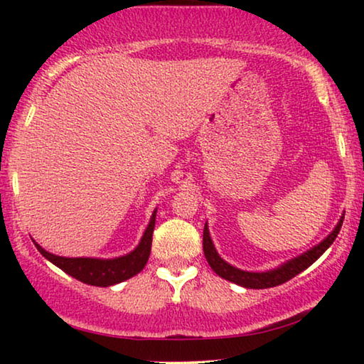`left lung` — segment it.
<instances>
[{"instance_id":"left-lung-1","label":"left lung","mask_w":364,"mask_h":364,"mask_svg":"<svg viewBox=\"0 0 364 364\" xmlns=\"http://www.w3.org/2000/svg\"><path fill=\"white\" fill-rule=\"evenodd\" d=\"M343 218L345 217L340 218V222L336 223V227L333 228V232L325 238V240L310 248L308 252L301 253V255L291 258V260L283 263V265L268 272H262V273L245 272V270H240V268L232 267L230 263H227L220 255H218L215 247H213L207 223L205 227H203V255H205L212 270L215 272L218 277L225 278L228 282L237 283V285L245 287V288H255V290H260V288H272V287L282 285V283L288 282L290 278L296 277L298 273H301L303 270H306L308 267L313 265V263H315L318 258H320L323 253L330 248L331 243L335 242V238L338 237L340 228L343 225Z\"/></svg>"}]
</instances>
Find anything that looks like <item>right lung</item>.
<instances>
[{
  "label": "right lung",
  "instance_id": "right-lung-1",
  "mask_svg": "<svg viewBox=\"0 0 364 364\" xmlns=\"http://www.w3.org/2000/svg\"><path fill=\"white\" fill-rule=\"evenodd\" d=\"M156 212L157 210H154L151 222H149L139 245L134 248L131 253L117 258L102 260V258L59 257L54 255V253L46 252L41 245H38L34 240L33 242L44 258H48L49 262L61 268L63 272H66L68 275L76 278V280L87 283V285L92 287H111L124 280H129V278L137 275V273L146 267L149 255H151L152 233L154 227H156Z\"/></svg>",
  "mask_w": 364,
  "mask_h": 364
}]
</instances>
